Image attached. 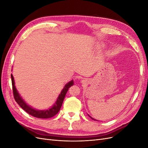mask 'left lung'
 <instances>
[{
  "label": "left lung",
  "instance_id": "left-lung-1",
  "mask_svg": "<svg viewBox=\"0 0 148 148\" xmlns=\"http://www.w3.org/2000/svg\"><path fill=\"white\" fill-rule=\"evenodd\" d=\"M88 116H89V115H88ZM89 117H90V116H89ZM91 117V119H92V120H95V119H93V118H92V117Z\"/></svg>",
  "mask_w": 148,
  "mask_h": 148
}]
</instances>
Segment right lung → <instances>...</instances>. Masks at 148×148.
Here are the masks:
<instances>
[{
  "label": "right lung",
  "mask_w": 148,
  "mask_h": 148,
  "mask_svg": "<svg viewBox=\"0 0 148 148\" xmlns=\"http://www.w3.org/2000/svg\"><path fill=\"white\" fill-rule=\"evenodd\" d=\"M11 78H12L13 96H14V99L15 101L18 103V104L24 110H25L28 114L33 116L34 117L39 118V119L51 118L53 117V116L56 115L58 112H59L62 107V103H63L66 94L67 92V91L69 90V88L70 87L73 86L74 83L73 80H71V81L69 82L68 83H66L65 84V86L62 90L59 96H58L57 99L55 102V104H53V106L51 107L50 109H47V110H39L33 109V107H31V106H29V105L26 104L25 101L23 99V98L20 96L18 92L16 90L15 86L14 78H13L12 75H11Z\"/></svg>",
  "instance_id": "add662e5"
}]
</instances>
